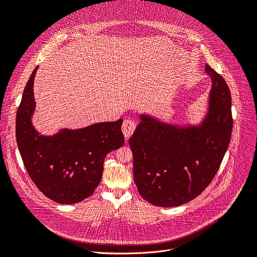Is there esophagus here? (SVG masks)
<instances>
[{
  "label": "esophagus",
  "instance_id": "obj_1",
  "mask_svg": "<svg viewBox=\"0 0 257 257\" xmlns=\"http://www.w3.org/2000/svg\"><path fill=\"white\" fill-rule=\"evenodd\" d=\"M136 128H137L136 120L132 118H127L124 120V122H122L121 131H122V133H124L126 139H129L133 135V132H135Z\"/></svg>",
  "mask_w": 257,
  "mask_h": 257
}]
</instances>
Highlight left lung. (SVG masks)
<instances>
[{"label":"left lung","mask_w":257,"mask_h":257,"mask_svg":"<svg viewBox=\"0 0 257 257\" xmlns=\"http://www.w3.org/2000/svg\"><path fill=\"white\" fill-rule=\"evenodd\" d=\"M209 113L198 127L176 128L143 115L129 145L133 176L143 198L159 207H176L202 193L218 171L228 149L233 118L231 93L209 65Z\"/></svg>","instance_id":"left-lung-1"}]
</instances>
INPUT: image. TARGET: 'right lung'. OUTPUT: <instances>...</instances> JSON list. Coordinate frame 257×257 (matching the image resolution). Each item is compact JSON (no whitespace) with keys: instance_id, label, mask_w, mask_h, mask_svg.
<instances>
[{"instance_id":"add662e5","label":"right lung","mask_w":257,"mask_h":257,"mask_svg":"<svg viewBox=\"0 0 257 257\" xmlns=\"http://www.w3.org/2000/svg\"><path fill=\"white\" fill-rule=\"evenodd\" d=\"M37 69L29 77L17 112L16 136L22 160L44 195L59 204L80 203L101 183L106 155L124 144L122 119L80 130L65 129L53 137L39 135L30 119Z\"/></svg>"}]
</instances>
